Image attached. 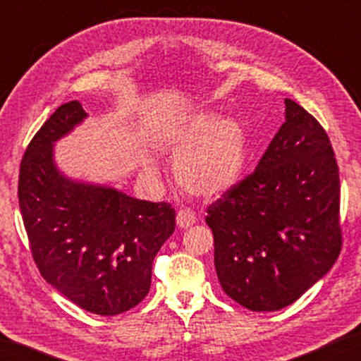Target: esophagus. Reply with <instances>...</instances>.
<instances>
[{
	"mask_svg": "<svg viewBox=\"0 0 361 361\" xmlns=\"http://www.w3.org/2000/svg\"><path fill=\"white\" fill-rule=\"evenodd\" d=\"M176 220H177V226H179V228H189V226H192L195 224V214L194 212H190V210H179L177 212V216H176Z\"/></svg>",
	"mask_w": 361,
	"mask_h": 361,
	"instance_id": "1",
	"label": "esophagus"
}]
</instances>
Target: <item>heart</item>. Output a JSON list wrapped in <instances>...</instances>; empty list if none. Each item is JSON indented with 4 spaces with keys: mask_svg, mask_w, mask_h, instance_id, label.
<instances>
[{
    "mask_svg": "<svg viewBox=\"0 0 361 361\" xmlns=\"http://www.w3.org/2000/svg\"><path fill=\"white\" fill-rule=\"evenodd\" d=\"M161 147L177 157L176 182L187 194L216 199L238 184L248 157V137L235 118L200 110L182 116L159 137Z\"/></svg>",
    "mask_w": 361,
    "mask_h": 361,
    "instance_id": "1",
    "label": "heart"
}]
</instances>
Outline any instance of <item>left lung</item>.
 Returning a JSON list of instances; mask_svg holds the SVG:
<instances>
[{
  "label": "left lung",
  "instance_id": "obj_1",
  "mask_svg": "<svg viewBox=\"0 0 361 361\" xmlns=\"http://www.w3.org/2000/svg\"><path fill=\"white\" fill-rule=\"evenodd\" d=\"M286 121L256 171L207 210L221 289L255 312L298 300L342 248L338 166L327 133L286 98Z\"/></svg>",
  "mask_w": 361,
  "mask_h": 361
}]
</instances>
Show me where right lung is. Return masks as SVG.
Here are the masks:
<instances>
[{"instance_id": "1", "label": "right lung", "mask_w": 361, "mask_h": 361, "mask_svg": "<svg viewBox=\"0 0 361 361\" xmlns=\"http://www.w3.org/2000/svg\"><path fill=\"white\" fill-rule=\"evenodd\" d=\"M85 118L77 100L63 103L36 133L19 169V209L42 278L78 307L116 315L149 293L152 261L174 233L176 212L61 172L54 145Z\"/></svg>"}]
</instances>
